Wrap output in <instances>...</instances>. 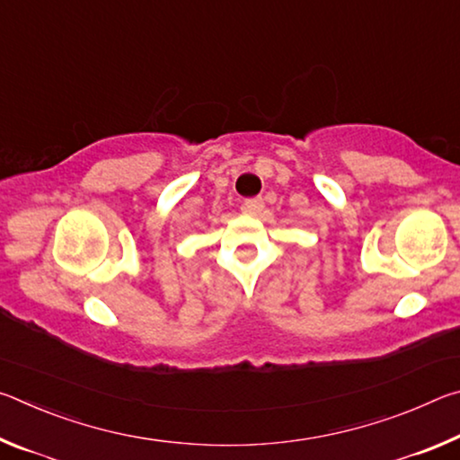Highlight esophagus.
<instances>
[{"mask_svg": "<svg viewBox=\"0 0 460 460\" xmlns=\"http://www.w3.org/2000/svg\"><path fill=\"white\" fill-rule=\"evenodd\" d=\"M261 208H263L261 199H247V200H243V205H241V211H243L245 215H258V213H261Z\"/></svg>", "mask_w": 460, "mask_h": 460, "instance_id": "1", "label": "esophagus"}]
</instances>
